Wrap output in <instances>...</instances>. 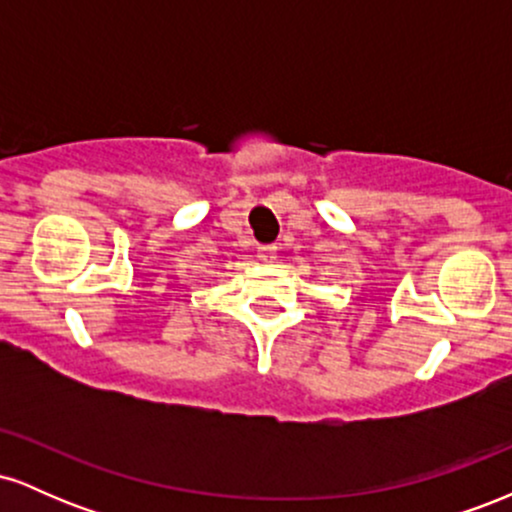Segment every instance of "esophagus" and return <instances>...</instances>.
I'll list each match as a JSON object with an SVG mask.
<instances>
[{"label": "esophagus", "instance_id": "34e87169", "mask_svg": "<svg viewBox=\"0 0 512 512\" xmlns=\"http://www.w3.org/2000/svg\"><path fill=\"white\" fill-rule=\"evenodd\" d=\"M257 260H260V262H274L276 260L274 245H262V248H257Z\"/></svg>", "mask_w": 512, "mask_h": 512}]
</instances>
